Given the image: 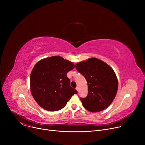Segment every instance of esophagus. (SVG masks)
<instances>
[{"instance_id": "esophagus-1", "label": "esophagus", "mask_w": 145, "mask_h": 145, "mask_svg": "<svg viewBox=\"0 0 145 145\" xmlns=\"http://www.w3.org/2000/svg\"><path fill=\"white\" fill-rule=\"evenodd\" d=\"M76 90H77V91L78 92V91H79V87H78H78H76Z\"/></svg>"}]
</instances>
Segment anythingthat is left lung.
<instances>
[{"mask_svg": "<svg viewBox=\"0 0 145 145\" xmlns=\"http://www.w3.org/2000/svg\"><path fill=\"white\" fill-rule=\"evenodd\" d=\"M75 67L85 76L88 83V95L80 98L83 107L92 112L107 108L115 99L118 88V79L113 69L94 57L78 63Z\"/></svg>", "mask_w": 145, "mask_h": 145, "instance_id": "obj_1", "label": "left lung"}]
</instances>
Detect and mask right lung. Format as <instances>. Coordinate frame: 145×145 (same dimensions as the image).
Wrapping results in <instances>:
<instances>
[{"mask_svg": "<svg viewBox=\"0 0 145 145\" xmlns=\"http://www.w3.org/2000/svg\"><path fill=\"white\" fill-rule=\"evenodd\" d=\"M74 67L72 62L59 56L42 59L35 65L30 74V90L40 107L49 111L59 110L78 93L67 77Z\"/></svg>", "mask_w": 145, "mask_h": 145, "instance_id": "right-lung-1", "label": "right lung"}]
</instances>
